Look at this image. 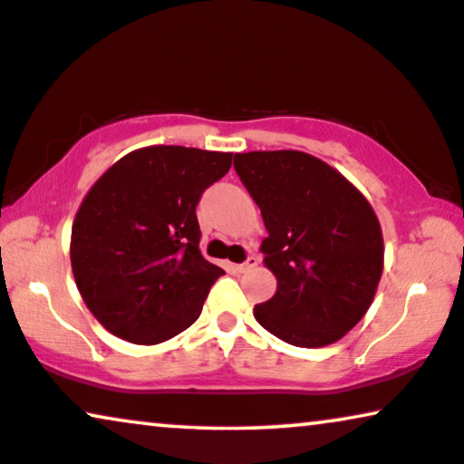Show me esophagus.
<instances>
[{"mask_svg":"<svg viewBox=\"0 0 464 464\" xmlns=\"http://www.w3.org/2000/svg\"><path fill=\"white\" fill-rule=\"evenodd\" d=\"M256 265H258V258L256 256H248L242 265H237V271H239V274H248V271L255 269Z\"/></svg>","mask_w":464,"mask_h":464,"instance_id":"obj_1","label":"esophagus"}]
</instances>
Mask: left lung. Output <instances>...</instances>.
Instances as JSON below:
<instances>
[{
	"label": "left lung",
	"instance_id": "obj_1",
	"mask_svg": "<svg viewBox=\"0 0 464 464\" xmlns=\"http://www.w3.org/2000/svg\"><path fill=\"white\" fill-rule=\"evenodd\" d=\"M269 236L263 263L277 290L255 305L263 329L299 348L335 343L365 316L384 269L373 208L324 160L299 150L233 159Z\"/></svg>",
	"mask_w": 464,
	"mask_h": 464
}]
</instances>
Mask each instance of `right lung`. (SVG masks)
Returning a JSON list of instances; mask_svg holds the SVG:
<instances>
[{"label":"right lung","mask_w":464,"mask_h":464,"mask_svg":"<svg viewBox=\"0 0 464 464\" xmlns=\"http://www.w3.org/2000/svg\"><path fill=\"white\" fill-rule=\"evenodd\" d=\"M231 152L133 150L92 184L72 227V271L86 307L112 335L154 345L199 318L225 274L199 250L197 203Z\"/></svg>","instance_id":"right-lung-1"}]
</instances>
